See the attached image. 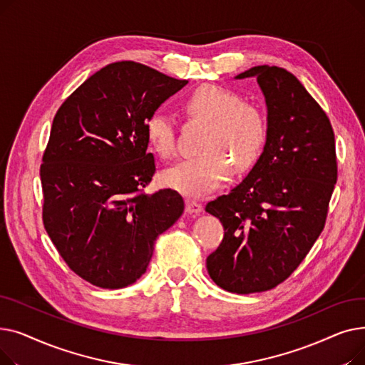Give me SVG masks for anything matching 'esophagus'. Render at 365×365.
<instances>
[{"label":"esophagus","mask_w":365,"mask_h":365,"mask_svg":"<svg viewBox=\"0 0 365 365\" xmlns=\"http://www.w3.org/2000/svg\"><path fill=\"white\" fill-rule=\"evenodd\" d=\"M186 213H189L190 216H198L201 212H202V205L198 204L197 201H192V200H186Z\"/></svg>","instance_id":"1"}]
</instances>
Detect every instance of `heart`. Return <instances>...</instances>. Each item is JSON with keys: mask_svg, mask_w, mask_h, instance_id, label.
<instances>
[{"mask_svg": "<svg viewBox=\"0 0 365 365\" xmlns=\"http://www.w3.org/2000/svg\"><path fill=\"white\" fill-rule=\"evenodd\" d=\"M182 109L189 118L205 124L198 143L201 153L165 170L163 182L167 187L187 197H204L229 179L231 165L242 173L256 163L266 139L264 117L257 106L242 102L232 90L202 84L185 96ZM143 131L157 155L173 157L175 124L165 113H150Z\"/></svg>", "mask_w": 365, "mask_h": 365, "instance_id": "obj_1", "label": "heart"}]
</instances>
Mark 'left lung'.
<instances>
[{
    "label": "left lung",
    "instance_id": "obj_1",
    "mask_svg": "<svg viewBox=\"0 0 365 365\" xmlns=\"http://www.w3.org/2000/svg\"><path fill=\"white\" fill-rule=\"evenodd\" d=\"M256 78L266 105L262 155L227 195L205 205L225 237L207 257L220 289L250 294L289 278L324 229L337 180L334 133L327 115L296 76L253 66L235 80Z\"/></svg>",
    "mask_w": 365,
    "mask_h": 365
}]
</instances>
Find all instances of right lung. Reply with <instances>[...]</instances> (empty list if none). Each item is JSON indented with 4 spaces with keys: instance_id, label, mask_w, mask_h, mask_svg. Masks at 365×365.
I'll return each instance as SVG.
<instances>
[{
    "instance_id": "1",
    "label": "right lung",
    "mask_w": 365,
    "mask_h": 365,
    "mask_svg": "<svg viewBox=\"0 0 365 365\" xmlns=\"http://www.w3.org/2000/svg\"><path fill=\"white\" fill-rule=\"evenodd\" d=\"M187 84L136 62L91 75L57 110L43 157V220L71 269L123 289L148 269L153 244L185 210L173 189L143 194L155 173L143 124Z\"/></svg>"
}]
</instances>
